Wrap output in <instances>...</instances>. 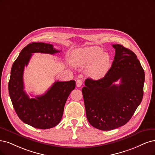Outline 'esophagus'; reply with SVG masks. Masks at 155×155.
Wrapping results in <instances>:
<instances>
[{"instance_id": "1", "label": "esophagus", "mask_w": 155, "mask_h": 155, "mask_svg": "<svg viewBox=\"0 0 155 155\" xmlns=\"http://www.w3.org/2000/svg\"><path fill=\"white\" fill-rule=\"evenodd\" d=\"M82 84V81H81V80L78 79L76 81V85H77V87H81Z\"/></svg>"}]
</instances>
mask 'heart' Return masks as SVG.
I'll return each instance as SVG.
<instances>
[{
  "label": "heart",
  "instance_id": "heart-1",
  "mask_svg": "<svg viewBox=\"0 0 155 155\" xmlns=\"http://www.w3.org/2000/svg\"><path fill=\"white\" fill-rule=\"evenodd\" d=\"M72 61L77 66H88L87 75L94 79L104 77L110 67L111 60L108 54L101 48L94 46L73 51Z\"/></svg>",
  "mask_w": 155,
  "mask_h": 155
}]
</instances>
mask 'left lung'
Here are the masks:
<instances>
[{"instance_id": "obj_1", "label": "left lung", "mask_w": 155, "mask_h": 155, "mask_svg": "<svg viewBox=\"0 0 155 155\" xmlns=\"http://www.w3.org/2000/svg\"><path fill=\"white\" fill-rule=\"evenodd\" d=\"M116 50L112 67L105 77L87 78L82 89L86 116L93 127L111 130L127 124L143 98L144 71L137 55L121 45ZM120 79L121 83H113Z\"/></svg>"}]
</instances>
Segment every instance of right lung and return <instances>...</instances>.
I'll use <instances>...</instances> for the list:
<instances>
[{"instance_id":"obj_1","label":"right lung","mask_w":155,"mask_h":155,"mask_svg":"<svg viewBox=\"0 0 155 155\" xmlns=\"http://www.w3.org/2000/svg\"><path fill=\"white\" fill-rule=\"evenodd\" d=\"M60 52L52 45L32 43L22 49L13 64L8 84L15 110L21 121L39 129L55 127L62 119L66 101L75 87V81H57L44 94L30 98L24 91L23 74L33 53L55 54Z\"/></svg>"}]
</instances>
